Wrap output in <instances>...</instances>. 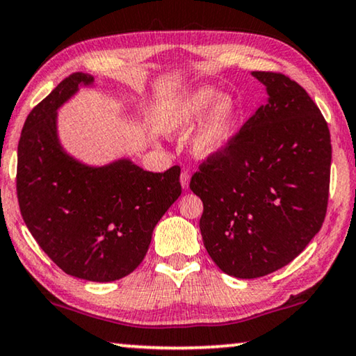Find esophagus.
Returning <instances> with one entry per match:
<instances>
[{"mask_svg": "<svg viewBox=\"0 0 356 356\" xmlns=\"http://www.w3.org/2000/svg\"><path fill=\"white\" fill-rule=\"evenodd\" d=\"M189 181H191V173L189 172H183L181 173V186L183 189L189 188Z\"/></svg>", "mask_w": 356, "mask_h": 356, "instance_id": "34e87169", "label": "esophagus"}]
</instances>
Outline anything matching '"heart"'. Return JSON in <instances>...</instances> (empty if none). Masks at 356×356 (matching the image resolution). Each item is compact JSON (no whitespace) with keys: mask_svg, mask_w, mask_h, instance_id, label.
I'll use <instances>...</instances> for the list:
<instances>
[{"mask_svg":"<svg viewBox=\"0 0 356 356\" xmlns=\"http://www.w3.org/2000/svg\"><path fill=\"white\" fill-rule=\"evenodd\" d=\"M209 109L207 118L195 133L193 151L199 157H209L223 151L233 136L238 109L229 96H221L212 86H200L175 104L167 120L170 131L189 130Z\"/></svg>","mask_w":356,"mask_h":356,"instance_id":"b5f03b06","label":"heart"}]
</instances>
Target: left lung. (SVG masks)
I'll use <instances>...</instances> for the list:
<instances>
[{
  "label": "left lung",
  "instance_id": "obj_1",
  "mask_svg": "<svg viewBox=\"0 0 356 356\" xmlns=\"http://www.w3.org/2000/svg\"><path fill=\"white\" fill-rule=\"evenodd\" d=\"M268 102L209 156L189 188L204 204L199 228L226 275L254 280L296 259L321 229L331 135L318 106L280 72H252Z\"/></svg>",
  "mask_w": 356,
  "mask_h": 356
}]
</instances>
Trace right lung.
Instances as JSON below:
<instances>
[{
	"label": "right lung",
	"mask_w": 356,
	"mask_h": 356,
	"mask_svg": "<svg viewBox=\"0 0 356 356\" xmlns=\"http://www.w3.org/2000/svg\"><path fill=\"white\" fill-rule=\"evenodd\" d=\"M92 80L75 72L33 107L19 140L15 183L20 213L44 254L67 275L111 282L141 264L181 184L178 165L152 173L122 159L88 167L64 152L58 109Z\"/></svg>",
	"instance_id": "right-lung-1"
}]
</instances>
